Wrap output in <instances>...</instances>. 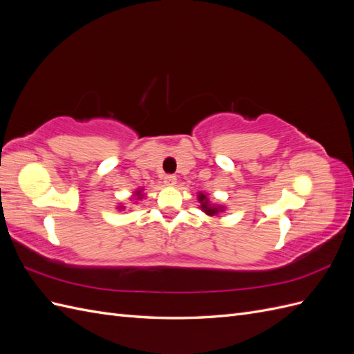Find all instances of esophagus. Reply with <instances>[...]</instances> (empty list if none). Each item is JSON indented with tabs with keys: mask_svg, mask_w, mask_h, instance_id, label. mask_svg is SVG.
Instances as JSON below:
<instances>
[{
	"mask_svg": "<svg viewBox=\"0 0 354 354\" xmlns=\"http://www.w3.org/2000/svg\"><path fill=\"white\" fill-rule=\"evenodd\" d=\"M176 181H177V178H176V176H173V174H168V176L164 177L165 186H174Z\"/></svg>",
	"mask_w": 354,
	"mask_h": 354,
	"instance_id": "obj_1",
	"label": "esophagus"
}]
</instances>
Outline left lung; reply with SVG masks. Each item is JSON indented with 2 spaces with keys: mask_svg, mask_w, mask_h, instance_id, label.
<instances>
[{
  "mask_svg": "<svg viewBox=\"0 0 354 354\" xmlns=\"http://www.w3.org/2000/svg\"><path fill=\"white\" fill-rule=\"evenodd\" d=\"M198 201L201 202V209L205 214H208V216H211V217L218 216V212L224 211V208L221 205H214V203H211L205 194H199Z\"/></svg>",
  "mask_w": 354,
  "mask_h": 354,
  "instance_id": "1",
  "label": "left lung"
}]
</instances>
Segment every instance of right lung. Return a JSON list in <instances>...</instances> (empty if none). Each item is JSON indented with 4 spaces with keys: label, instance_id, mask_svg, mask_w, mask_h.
Masks as SVG:
<instances>
[{
    "label": "right lung",
    "instance_id": "right-lung-1",
    "mask_svg": "<svg viewBox=\"0 0 354 354\" xmlns=\"http://www.w3.org/2000/svg\"><path fill=\"white\" fill-rule=\"evenodd\" d=\"M134 196L137 198V201H138V199H142V198H143V195H142V189H140V190H136ZM120 209H122V207H120Z\"/></svg>",
    "mask_w": 354,
    "mask_h": 354
}]
</instances>
